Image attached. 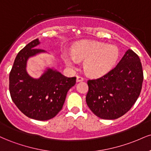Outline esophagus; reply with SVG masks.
Listing matches in <instances>:
<instances>
[{"instance_id":"obj_1","label":"esophagus","mask_w":151,"mask_h":151,"mask_svg":"<svg viewBox=\"0 0 151 151\" xmlns=\"http://www.w3.org/2000/svg\"><path fill=\"white\" fill-rule=\"evenodd\" d=\"M84 81V78H83L82 77H81V76H77V82H79V81Z\"/></svg>"}]
</instances>
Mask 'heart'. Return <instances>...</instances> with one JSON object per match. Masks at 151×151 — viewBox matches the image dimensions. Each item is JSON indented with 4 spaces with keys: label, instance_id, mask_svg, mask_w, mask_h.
<instances>
[{
    "label": "heart",
    "instance_id": "1",
    "mask_svg": "<svg viewBox=\"0 0 151 151\" xmlns=\"http://www.w3.org/2000/svg\"><path fill=\"white\" fill-rule=\"evenodd\" d=\"M120 55L119 47L97 41H81L75 44L72 54L64 53L63 60L70 68H75L79 60H84L85 72L91 77H101L116 65Z\"/></svg>",
    "mask_w": 151,
    "mask_h": 151
}]
</instances>
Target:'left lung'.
<instances>
[{"mask_svg":"<svg viewBox=\"0 0 151 151\" xmlns=\"http://www.w3.org/2000/svg\"><path fill=\"white\" fill-rule=\"evenodd\" d=\"M143 72L139 57L128 50L109 73L87 81L86 101L91 111L103 119H116L131 109L139 96Z\"/></svg>","mask_w":151,"mask_h":151,"instance_id":"8db88e82","label":"left lung"}]
</instances>
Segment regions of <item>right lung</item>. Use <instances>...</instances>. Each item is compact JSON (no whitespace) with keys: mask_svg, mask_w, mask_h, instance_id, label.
Returning <instances> with one entry per match:
<instances>
[{"mask_svg":"<svg viewBox=\"0 0 151 151\" xmlns=\"http://www.w3.org/2000/svg\"><path fill=\"white\" fill-rule=\"evenodd\" d=\"M35 39L17 55L9 75V90L12 100L19 110L30 119L47 121L62 110L69 89L76 84V77H67L54 69L47 68L39 79L31 77L27 71L30 57L45 52L36 46Z\"/></svg>","mask_w":151,"mask_h":151,"instance_id":"1","label":"right lung"}]
</instances>
